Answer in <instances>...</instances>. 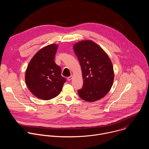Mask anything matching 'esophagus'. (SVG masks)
Wrapping results in <instances>:
<instances>
[{
  "label": "esophagus",
  "mask_w": 149,
  "mask_h": 149,
  "mask_svg": "<svg viewBox=\"0 0 149 149\" xmlns=\"http://www.w3.org/2000/svg\"><path fill=\"white\" fill-rule=\"evenodd\" d=\"M72 75H71L70 77H68L67 78V80H68V81H70V80L72 79Z\"/></svg>",
  "instance_id": "34e87169"
}]
</instances>
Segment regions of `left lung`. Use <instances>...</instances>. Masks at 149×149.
<instances>
[{
  "instance_id": "8db88e82",
  "label": "left lung",
  "mask_w": 149,
  "mask_h": 149,
  "mask_svg": "<svg viewBox=\"0 0 149 149\" xmlns=\"http://www.w3.org/2000/svg\"><path fill=\"white\" fill-rule=\"evenodd\" d=\"M81 65L83 87L78 90L80 98L93 102L110 90L114 75L112 62L104 50L91 40L80 41L74 45Z\"/></svg>"
}]
</instances>
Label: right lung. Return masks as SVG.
I'll list each match as a JSON object with an SVG mask.
<instances>
[{
    "mask_svg": "<svg viewBox=\"0 0 149 149\" xmlns=\"http://www.w3.org/2000/svg\"><path fill=\"white\" fill-rule=\"evenodd\" d=\"M58 48L51 44L40 49L32 58L27 67L25 81L30 91L36 97L48 100L61 91L66 79L54 61Z\"/></svg>",
    "mask_w": 149,
    "mask_h": 149,
    "instance_id": "add662e5",
    "label": "right lung"
}]
</instances>
